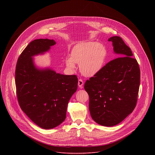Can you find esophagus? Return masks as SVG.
Segmentation results:
<instances>
[{
	"instance_id": "34e87169",
	"label": "esophagus",
	"mask_w": 155,
	"mask_h": 155,
	"mask_svg": "<svg viewBox=\"0 0 155 155\" xmlns=\"http://www.w3.org/2000/svg\"><path fill=\"white\" fill-rule=\"evenodd\" d=\"M83 84H84L83 81L81 79H79V80H78V86H79L80 88H82Z\"/></svg>"
}]
</instances>
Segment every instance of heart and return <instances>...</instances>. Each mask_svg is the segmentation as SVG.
<instances>
[{
	"instance_id": "heart-1",
	"label": "heart",
	"mask_w": 155,
	"mask_h": 155,
	"mask_svg": "<svg viewBox=\"0 0 155 155\" xmlns=\"http://www.w3.org/2000/svg\"><path fill=\"white\" fill-rule=\"evenodd\" d=\"M107 56V50L101 43L94 41L81 42L74 47L71 56L65 58L69 69H74L79 64L81 73L85 77H93L102 68Z\"/></svg>"
}]
</instances>
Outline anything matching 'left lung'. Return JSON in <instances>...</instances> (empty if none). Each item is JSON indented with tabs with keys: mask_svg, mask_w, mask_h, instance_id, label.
Masks as SVG:
<instances>
[{
	"mask_svg": "<svg viewBox=\"0 0 155 155\" xmlns=\"http://www.w3.org/2000/svg\"><path fill=\"white\" fill-rule=\"evenodd\" d=\"M118 57L108 62L90 80L84 90L90 97L89 109L97 124L111 127L131 114L136 107L140 72L130 48L118 36L110 37Z\"/></svg>",
	"mask_w": 155,
	"mask_h": 155,
	"instance_id": "left-lung-1",
	"label": "left lung"
}]
</instances>
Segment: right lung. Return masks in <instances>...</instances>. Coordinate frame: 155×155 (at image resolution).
I'll use <instances>...</instances> for the list:
<instances>
[{"label": "right lung", "mask_w": 155, "mask_h": 155, "mask_svg": "<svg viewBox=\"0 0 155 155\" xmlns=\"http://www.w3.org/2000/svg\"><path fill=\"white\" fill-rule=\"evenodd\" d=\"M54 40L32 41L20 54L15 71L17 98L21 110L37 126L54 128L65 119L69 101L77 90L78 78L50 69H38L32 57L48 51Z\"/></svg>", "instance_id": "add662e5"}]
</instances>
